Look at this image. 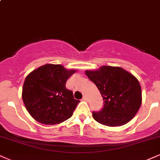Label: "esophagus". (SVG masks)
<instances>
[{"label": "esophagus", "instance_id": "esophagus-1", "mask_svg": "<svg viewBox=\"0 0 160 160\" xmlns=\"http://www.w3.org/2000/svg\"><path fill=\"white\" fill-rule=\"evenodd\" d=\"M82 101H87V97H86V96H83V97H82Z\"/></svg>", "mask_w": 160, "mask_h": 160}]
</instances>
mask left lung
<instances>
[{
	"mask_svg": "<svg viewBox=\"0 0 160 160\" xmlns=\"http://www.w3.org/2000/svg\"><path fill=\"white\" fill-rule=\"evenodd\" d=\"M103 100L101 111L93 112L96 122L109 127L122 126L130 122L142 104V89L138 80L121 67L102 66L86 71Z\"/></svg>",
	"mask_w": 160,
	"mask_h": 160,
	"instance_id": "1",
	"label": "left lung"
}]
</instances>
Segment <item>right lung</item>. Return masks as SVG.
<instances>
[{"label":"right lung","mask_w":160,"mask_h":160,"mask_svg":"<svg viewBox=\"0 0 160 160\" xmlns=\"http://www.w3.org/2000/svg\"><path fill=\"white\" fill-rule=\"evenodd\" d=\"M76 70L61 65L46 64L30 73L22 88L27 110L38 122L58 124L72 116L80 101L65 87L67 80Z\"/></svg>","instance_id":"add662e5"}]
</instances>
